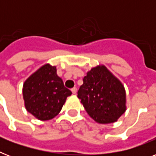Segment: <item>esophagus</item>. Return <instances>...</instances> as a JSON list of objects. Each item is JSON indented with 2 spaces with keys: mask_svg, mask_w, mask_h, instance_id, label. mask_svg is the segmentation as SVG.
<instances>
[{
  "mask_svg": "<svg viewBox=\"0 0 156 156\" xmlns=\"http://www.w3.org/2000/svg\"><path fill=\"white\" fill-rule=\"evenodd\" d=\"M71 91H72V93H73V95H75L76 93H77V88L76 87H73L71 89Z\"/></svg>",
  "mask_w": 156,
  "mask_h": 156,
  "instance_id": "esophagus-1",
  "label": "esophagus"
}]
</instances>
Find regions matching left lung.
Here are the masks:
<instances>
[{
    "mask_svg": "<svg viewBox=\"0 0 156 156\" xmlns=\"http://www.w3.org/2000/svg\"><path fill=\"white\" fill-rule=\"evenodd\" d=\"M126 90L104 66L88 71L78 91L86 111L100 124L113 123L126 112Z\"/></svg>",
    "mask_w": 156,
    "mask_h": 156,
    "instance_id": "left-lung-1",
    "label": "left lung"
}]
</instances>
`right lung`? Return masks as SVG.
Wrapping results in <instances>:
<instances>
[{"label":"right lung","mask_w":156,"mask_h":156,"mask_svg":"<svg viewBox=\"0 0 156 156\" xmlns=\"http://www.w3.org/2000/svg\"><path fill=\"white\" fill-rule=\"evenodd\" d=\"M72 92L56 74V66L46 64L23 84V95L27 112L41 121L51 120L61 112Z\"/></svg>","instance_id":"1"}]
</instances>
